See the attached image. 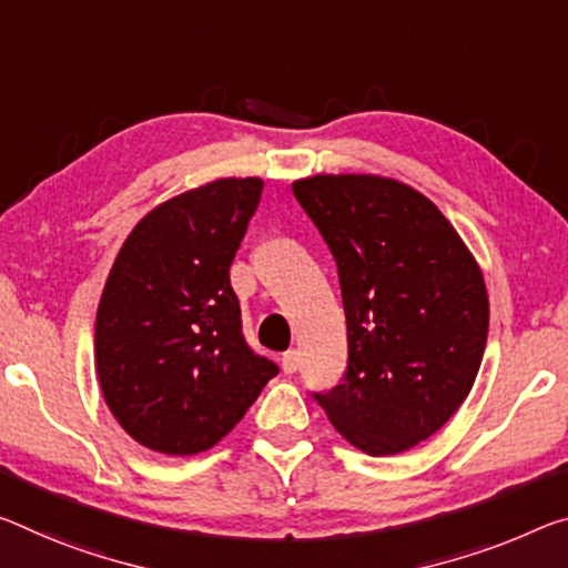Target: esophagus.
<instances>
[{
	"label": "esophagus",
	"instance_id": "34e87169",
	"mask_svg": "<svg viewBox=\"0 0 568 568\" xmlns=\"http://www.w3.org/2000/svg\"><path fill=\"white\" fill-rule=\"evenodd\" d=\"M281 362H283V372L285 374H295V372H298V366H301V354L295 348L293 351H285Z\"/></svg>",
	"mask_w": 568,
	"mask_h": 568
}]
</instances>
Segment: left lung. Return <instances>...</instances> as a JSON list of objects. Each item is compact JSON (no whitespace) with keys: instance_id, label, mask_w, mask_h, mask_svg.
I'll list each match as a JSON object with an SVG mask.
<instances>
[{"instance_id":"obj_1","label":"left lung","mask_w":568,"mask_h":568,"mask_svg":"<svg viewBox=\"0 0 568 568\" xmlns=\"http://www.w3.org/2000/svg\"><path fill=\"white\" fill-rule=\"evenodd\" d=\"M293 194L326 240L346 313L344 382L313 392L366 455H397L467 399L488 341V293L465 242L394 179L318 174Z\"/></svg>"}]
</instances>
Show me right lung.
I'll return each instance as SVG.
<instances>
[{
  "instance_id": "1",
  "label": "right lung",
  "mask_w": 568,
  "mask_h": 568,
  "mask_svg": "<svg viewBox=\"0 0 568 568\" xmlns=\"http://www.w3.org/2000/svg\"><path fill=\"white\" fill-rule=\"evenodd\" d=\"M263 179H217L159 204L115 257L95 318L108 409L143 447L196 455L220 443L277 374L242 333L230 285Z\"/></svg>"
}]
</instances>
